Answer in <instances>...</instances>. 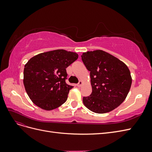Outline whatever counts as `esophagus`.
Here are the masks:
<instances>
[{"label":"esophagus","mask_w":152,"mask_h":152,"mask_svg":"<svg viewBox=\"0 0 152 152\" xmlns=\"http://www.w3.org/2000/svg\"><path fill=\"white\" fill-rule=\"evenodd\" d=\"M82 84H83V82L81 81V80H80V81L79 82V83H78V84H77V86L78 87H81Z\"/></svg>","instance_id":"34e87169"}]
</instances>
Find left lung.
<instances>
[{
	"mask_svg": "<svg viewBox=\"0 0 152 152\" xmlns=\"http://www.w3.org/2000/svg\"><path fill=\"white\" fill-rule=\"evenodd\" d=\"M90 72L92 93L83 98L91 111L105 113L122 103L129 92L132 77L125 63L102 50L84 53L81 56Z\"/></svg>",
	"mask_w": 152,
	"mask_h": 152,
	"instance_id": "1",
	"label": "left lung"
}]
</instances>
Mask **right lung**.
I'll return each instance as SVG.
<instances>
[{"mask_svg": "<svg viewBox=\"0 0 152 152\" xmlns=\"http://www.w3.org/2000/svg\"><path fill=\"white\" fill-rule=\"evenodd\" d=\"M76 53L57 49L40 53L25 65L23 84L35 105L52 110L65 103L73 86L68 85L66 68L77 60Z\"/></svg>", "mask_w": 152, "mask_h": 152, "instance_id": "add662e5", "label": "right lung"}]
</instances>
